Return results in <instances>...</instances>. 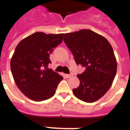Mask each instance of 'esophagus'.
<instances>
[{"label":"esophagus","instance_id":"34e87169","mask_svg":"<svg viewBox=\"0 0 130 130\" xmlns=\"http://www.w3.org/2000/svg\"><path fill=\"white\" fill-rule=\"evenodd\" d=\"M73 76V74L72 73H70V74H66V77L67 78H70L72 77Z\"/></svg>","mask_w":130,"mask_h":130}]
</instances>
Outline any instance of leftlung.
<instances>
[{"label":"left lung","mask_w":130,"mask_h":130,"mask_svg":"<svg viewBox=\"0 0 130 130\" xmlns=\"http://www.w3.org/2000/svg\"><path fill=\"white\" fill-rule=\"evenodd\" d=\"M63 41L77 65L85 67L77 74L79 85L73 89L79 100L92 103L103 96L112 85L117 63L111 44L104 37L90 29L64 35Z\"/></svg>","instance_id":"obj_1"}]
</instances>
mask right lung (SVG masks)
I'll return each mask as SVG.
<instances>
[{"instance_id":"obj_1","label":"right lung","mask_w":130,"mask_h":130,"mask_svg":"<svg viewBox=\"0 0 130 130\" xmlns=\"http://www.w3.org/2000/svg\"><path fill=\"white\" fill-rule=\"evenodd\" d=\"M63 34L35 32L23 39L15 49L11 69L18 88L35 101L53 97L63 77L47 66L50 54L63 40Z\"/></svg>"}]
</instances>
